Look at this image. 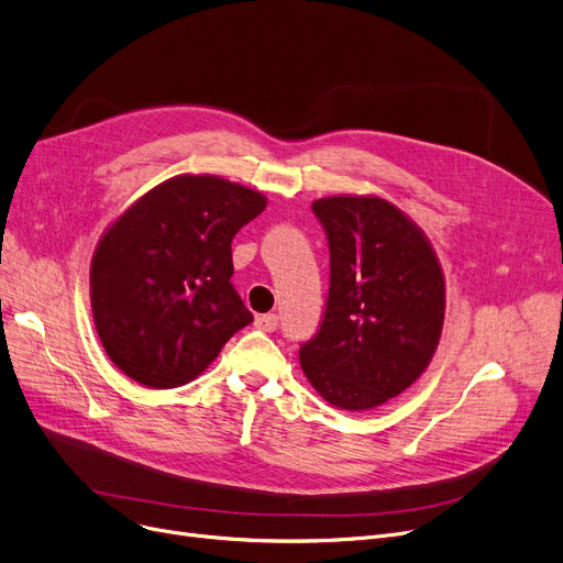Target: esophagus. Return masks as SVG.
I'll list each match as a JSON object with an SVG mask.
<instances>
[{
	"label": "esophagus",
	"mask_w": 563,
	"mask_h": 563,
	"mask_svg": "<svg viewBox=\"0 0 563 563\" xmlns=\"http://www.w3.org/2000/svg\"><path fill=\"white\" fill-rule=\"evenodd\" d=\"M255 323H257V329H262V331H266V333H274V331L278 329V314H274V312L260 314V317L255 319Z\"/></svg>",
	"instance_id": "esophagus-1"
}]
</instances>
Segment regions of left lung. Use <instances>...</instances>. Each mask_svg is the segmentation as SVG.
<instances>
[{"mask_svg": "<svg viewBox=\"0 0 563 563\" xmlns=\"http://www.w3.org/2000/svg\"><path fill=\"white\" fill-rule=\"evenodd\" d=\"M331 251L327 310L299 358L312 388L342 410L401 395L429 367L445 319V278L424 236L378 196L312 202Z\"/></svg>", "mask_w": 563, "mask_h": 563, "instance_id": "8db88e82", "label": "left lung"}]
</instances>
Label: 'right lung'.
Returning <instances> with one entry per match:
<instances>
[{"mask_svg":"<svg viewBox=\"0 0 563 563\" xmlns=\"http://www.w3.org/2000/svg\"><path fill=\"white\" fill-rule=\"evenodd\" d=\"M264 207L260 191L223 177L175 175L107 228L91 262V308L118 369L147 388L185 386L249 327L230 244Z\"/></svg>","mask_w":563,"mask_h":563,"instance_id":"right-lung-1","label":"right lung"}]
</instances>
